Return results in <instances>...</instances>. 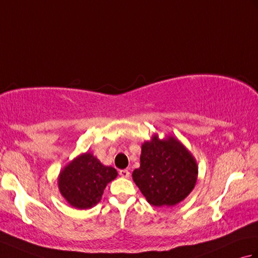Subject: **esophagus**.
Here are the masks:
<instances>
[{
  "label": "esophagus",
  "instance_id": "esophagus-1",
  "mask_svg": "<svg viewBox=\"0 0 258 258\" xmlns=\"http://www.w3.org/2000/svg\"><path fill=\"white\" fill-rule=\"evenodd\" d=\"M118 174H119V176L125 177V178H128L130 175H131L127 169H120V171L118 172Z\"/></svg>",
  "mask_w": 258,
  "mask_h": 258
}]
</instances>
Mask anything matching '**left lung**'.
I'll use <instances>...</instances> for the list:
<instances>
[{
	"mask_svg": "<svg viewBox=\"0 0 258 258\" xmlns=\"http://www.w3.org/2000/svg\"><path fill=\"white\" fill-rule=\"evenodd\" d=\"M133 179L151 205L174 206L194 188L197 164L176 139L154 136L142 145L141 166Z\"/></svg>",
	"mask_w": 258,
	"mask_h": 258,
	"instance_id": "left-lung-1",
	"label": "left lung"
}]
</instances>
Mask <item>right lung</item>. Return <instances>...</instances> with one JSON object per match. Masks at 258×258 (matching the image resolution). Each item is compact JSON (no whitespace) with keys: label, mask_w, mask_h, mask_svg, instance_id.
I'll return each mask as SVG.
<instances>
[{"label":"right lung","mask_w":258,"mask_h":258,"mask_svg":"<svg viewBox=\"0 0 258 258\" xmlns=\"http://www.w3.org/2000/svg\"><path fill=\"white\" fill-rule=\"evenodd\" d=\"M117 176L116 169L85 153L71 162L58 176V188L71 205L85 210L101 201L107 183Z\"/></svg>","instance_id":"add662e5"}]
</instances>
